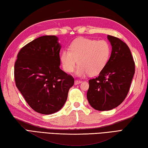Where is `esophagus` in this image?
Returning <instances> with one entry per match:
<instances>
[{
    "label": "esophagus",
    "mask_w": 148,
    "mask_h": 148,
    "mask_svg": "<svg viewBox=\"0 0 148 148\" xmlns=\"http://www.w3.org/2000/svg\"><path fill=\"white\" fill-rule=\"evenodd\" d=\"M82 82V81H79V80H75V85L79 84L80 83H81Z\"/></svg>",
    "instance_id": "1"
}]
</instances>
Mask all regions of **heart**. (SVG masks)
<instances>
[{"label":"heart","instance_id":"heart-1","mask_svg":"<svg viewBox=\"0 0 148 148\" xmlns=\"http://www.w3.org/2000/svg\"><path fill=\"white\" fill-rule=\"evenodd\" d=\"M110 53V46L107 41L80 38L70 44L69 51L61 52L60 62L64 70L67 73L74 71L78 61L77 75H96L107 64Z\"/></svg>","mask_w":148,"mask_h":148}]
</instances>
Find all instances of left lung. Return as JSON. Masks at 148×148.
<instances>
[{
	"mask_svg": "<svg viewBox=\"0 0 148 148\" xmlns=\"http://www.w3.org/2000/svg\"><path fill=\"white\" fill-rule=\"evenodd\" d=\"M112 53L107 64L96 78L89 80L87 99L94 109L110 110L125 99L130 88L135 64L127 44L108 35Z\"/></svg>",
	"mask_w": 148,
	"mask_h": 148,
	"instance_id": "obj_1",
	"label": "left lung"
}]
</instances>
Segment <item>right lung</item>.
Segmentation results:
<instances>
[{"label": "right lung", "instance_id": "1", "mask_svg": "<svg viewBox=\"0 0 148 148\" xmlns=\"http://www.w3.org/2000/svg\"><path fill=\"white\" fill-rule=\"evenodd\" d=\"M61 46L55 36H43L21 49L14 66L16 86L28 105L43 114L58 112L74 79L60 68Z\"/></svg>", "mask_w": 148, "mask_h": 148}]
</instances>
